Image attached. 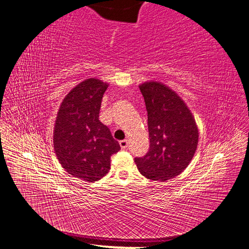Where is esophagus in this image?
I'll list each match as a JSON object with an SVG mask.
<instances>
[{"mask_svg":"<svg viewBox=\"0 0 249 249\" xmlns=\"http://www.w3.org/2000/svg\"><path fill=\"white\" fill-rule=\"evenodd\" d=\"M119 144H120V147H122L123 149H125L127 147V144H129V142H127L126 139H124V140L119 141Z\"/></svg>","mask_w":249,"mask_h":249,"instance_id":"1","label":"esophagus"}]
</instances>
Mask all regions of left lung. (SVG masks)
<instances>
[{
	"mask_svg": "<svg viewBox=\"0 0 249 249\" xmlns=\"http://www.w3.org/2000/svg\"><path fill=\"white\" fill-rule=\"evenodd\" d=\"M139 88L147 111L149 148L134 161L142 176L164 182L189 165L198 143L197 126L186 104L168 87L148 82Z\"/></svg>",
	"mask_w": 249,
	"mask_h": 249,
	"instance_id": "1",
	"label": "left lung"
}]
</instances>
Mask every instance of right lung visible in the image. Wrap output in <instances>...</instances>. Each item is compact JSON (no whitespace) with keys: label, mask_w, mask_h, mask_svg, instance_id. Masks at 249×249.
Listing matches in <instances>:
<instances>
[{"label":"right lung","mask_w":249,"mask_h":249,"mask_svg":"<svg viewBox=\"0 0 249 249\" xmlns=\"http://www.w3.org/2000/svg\"><path fill=\"white\" fill-rule=\"evenodd\" d=\"M108 85L87 79L65 96L54 130V148L60 164L80 179L95 182L107 175L111 156L120 149L107 125L99 119Z\"/></svg>","instance_id":"1"}]
</instances>
